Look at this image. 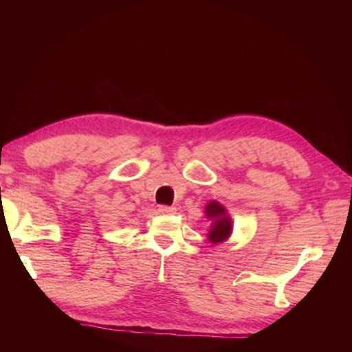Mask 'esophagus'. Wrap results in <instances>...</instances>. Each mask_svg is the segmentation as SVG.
Listing matches in <instances>:
<instances>
[{"label": "esophagus", "instance_id": "obj_1", "mask_svg": "<svg viewBox=\"0 0 352 352\" xmlns=\"http://www.w3.org/2000/svg\"><path fill=\"white\" fill-rule=\"evenodd\" d=\"M158 211L163 212V214H173V212L176 211V207H173V206H160Z\"/></svg>", "mask_w": 352, "mask_h": 352}]
</instances>
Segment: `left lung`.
Returning <instances> with one entry per match:
<instances>
[{"label":"left lung","instance_id":"left-lung-1","mask_svg":"<svg viewBox=\"0 0 352 352\" xmlns=\"http://www.w3.org/2000/svg\"><path fill=\"white\" fill-rule=\"evenodd\" d=\"M206 214L208 219H212V226L208 233V239L212 243H219L225 241L232 232V221L226 216V210L219 202L211 201L206 207Z\"/></svg>","mask_w":352,"mask_h":352}]
</instances>
